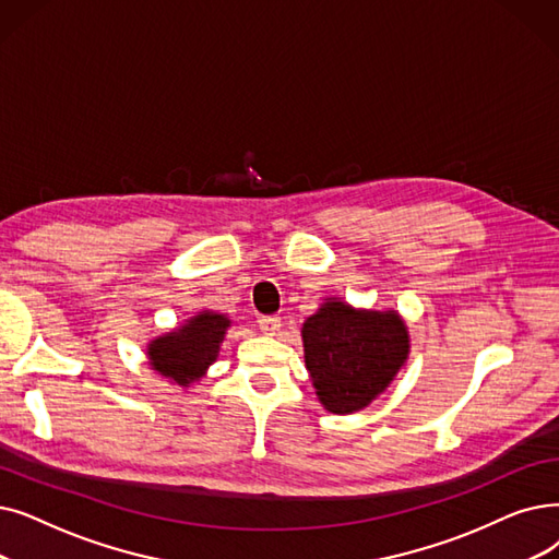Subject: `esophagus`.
Masks as SVG:
<instances>
[{"label": "esophagus", "mask_w": 559, "mask_h": 559, "mask_svg": "<svg viewBox=\"0 0 559 559\" xmlns=\"http://www.w3.org/2000/svg\"><path fill=\"white\" fill-rule=\"evenodd\" d=\"M258 326L262 333L274 335L281 329V318H276V314H262V318H258Z\"/></svg>", "instance_id": "esophagus-1"}]
</instances>
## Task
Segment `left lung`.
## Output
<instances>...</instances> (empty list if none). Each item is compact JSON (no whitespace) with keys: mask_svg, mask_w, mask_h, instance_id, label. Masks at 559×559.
<instances>
[{"mask_svg":"<svg viewBox=\"0 0 559 559\" xmlns=\"http://www.w3.org/2000/svg\"><path fill=\"white\" fill-rule=\"evenodd\" d=\"M306 368L331 414H354L393 381L408 354L400 314L326 301L301 329Z\"/></svg>","mask_w":559,"mask_h":559,"instance_id":"1","label":"left lung"}]
</instances>
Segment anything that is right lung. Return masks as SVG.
Here are the masks:
<instances>
[{
    "label": "right lung",
    "mask_w": 559,
    "mask_h": 559,
    "mask_svg": "<svg viewBox=\"0 0 559 559\" xmlns=\"http://www.w3.org/2000/svg\"><path fill=\"white\" fill-rule=\"evenodd\" d=\"M228 326L230 320H226L224 314L203 310L174 333L153 340L148 347L153 370L174 379L178 385H187L203 377L207 366H212L216 354H219Z\"/></svg>",
    "instance_id": "add662e5"
}]
</instances>
